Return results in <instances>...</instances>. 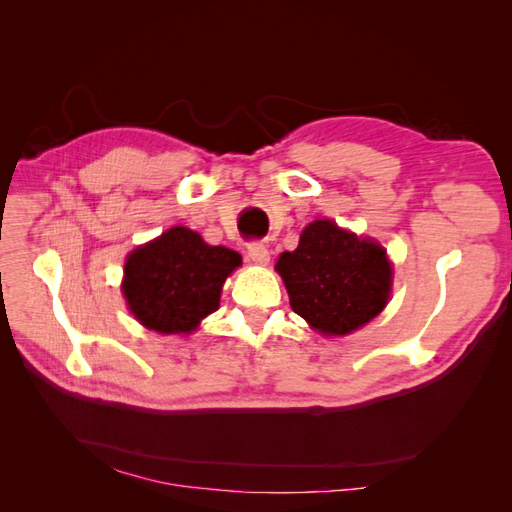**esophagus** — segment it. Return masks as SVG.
<instances>
[{
    "label": "esophagus",
    "mask_w": 512,
    "mask_h": 512,
    "mask_svg": "<svg viewBox=\"0 0 512 512\" xmlns=\"http://www.w3.org/2000/svg\"><path fill=\"white\" fill-rule=\"evenodd\" d=\"M247 256H250V260L256 262V265H267L269 258H271L265 243H250V245H247Z\"/></svg>",
    "instance_id": "esophagus-1"
}]
</instances>
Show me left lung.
I'll return each instance as SVG.
<instances>
[{"instance_id":"1","label":"left lung","mask_w":512,"mask_h":512,"mask_svg":"<svg viewBox=\"0 0 512 512\" xmlns=\"http://www.w3.org/2000/svg\"><path fill=\"white\" fill-rule=\"evenodd\" d=\"M294 314L327 337H342L374 320L389 303L393 265L386 250L331 220L301 232L294 252L277 258Z\"/></svg>"}]
</instances>
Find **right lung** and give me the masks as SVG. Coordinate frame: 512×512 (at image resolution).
<instances>
[{
	"mask_svg": "<svg viewBox=\"0 0 512 512\" xmlns=\"http://www.w3.org/2000/svg\"><path fill=\"white\" fill-rule=\"evenodd\" d=\"M241 256L209 245L198 232L173 226L128 256L121 292L134 318L162 335L192 333L220 307L226 277Z\"/></svg>",
	"mask_w": 512,
	"mask_h": 512,
	"instance_id": "1",
	"label": "right lung"
}]
</instances>
